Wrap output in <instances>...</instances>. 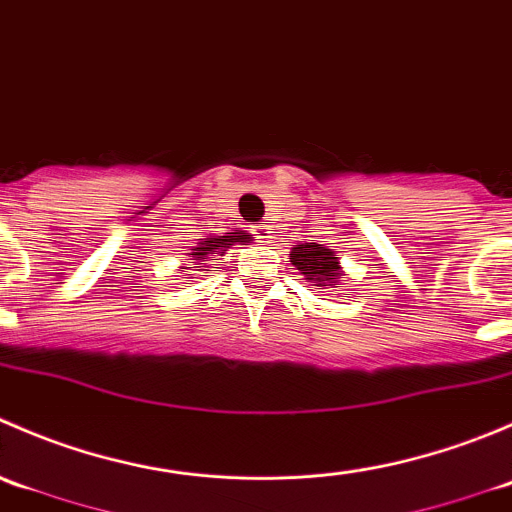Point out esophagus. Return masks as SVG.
<instances>
[{
	"label": "esophagus",
	"instance_id": "obj_1",
	"mask_svg": "<svg viewBox=\"0 0 512 512\" xmlns=\"http://www.w3.org/2000/svg\"><path fill=\"white\" fill-rule=\"evenodd\" d=\"M272 227H275V225H270L265 220V223L252 227V235H255L257 242H270L272 240Z\"/></svg>",
	"mask_w": 512,
	"mask_h": 512
}]
</instances>
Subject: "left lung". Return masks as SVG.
I'll return each instance as SVG.
<instances>
[{
  "label": "left lung",
  "mask_w": 512,
  "mask_h": 512,
  "mask_svg": "<svg viewBox=\"0 0 512 512\" xmlns=\"http://www.w3.org/2000/svg\"><path fill=\"white\" fill-rule=\"evenodd\" d=\"M289 262L304 275V280L314 282V287L327 289L334 282L342 280V265L334 250L317 245V242H304V245H294L289 252Z\"/></svg>",
  "instance_id": "1"
}]
</instances>
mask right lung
<instances>
[{
    "instance_id": "obj_1",
    "label": "right lung",
    "mask_w": 512,
    "mask_h": 512,
    "mask_svg": "<svg viewBox=\"0 0 512 512\" xmlns=\"http://www.w3.org/2000/svg\"><path fill=\"white\" fill-rule=\"evenodd\" d=\"M247 240H250V235H247L245 230L225 232V235H218V237H205L203 242H198V247H193V252H190V255L198 260V265H205V262H208V257L225 255L227 247L235 245V242H247Z\"/></svg>"
}]
</instances>
